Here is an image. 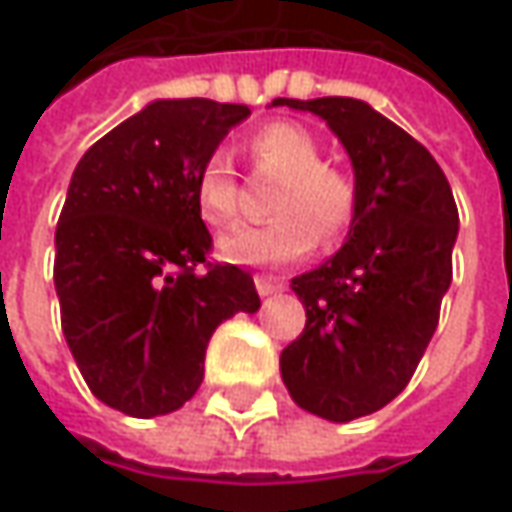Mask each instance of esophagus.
Here are the masks:
<instances>
[{
	"mask_svg": "<svg viewBox=\"0 0 512 512\" xmlns=\"http://www.w3.org/2000/svg\"><path fill=\"white\" fill-rule=\"evenodd\" d=\"M256 291H259V296L279 294V291H285V282L276 276H256Z\"/></svg>",
	"mask_w": 512,
	"mask_h": 512,
	"instance_id": "obj_1",
	"label": "esophagus"
}]
</instances>
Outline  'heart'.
<instances>
[{"label": "heart", "instance_id": "1", "mask_svg": "<svg viewBox=\"0 0 512 512\" xmlns=\"http://www.w3.org/2000/svg\"><path fill=\"white\" fill-rule=\"evenodd\" d=\"M259 167L282 175L268 224H242L218 239V253L236 265H288L308 256L317 244L334 242L354 218V181L337 167L322 164L317 138L299 123H268L250 138ZM195 204L210 227L239 218L242 192L227 155H210L195 178Z\"/></svg>", "mask_w": 512, "mask_h": 512}]
</instances>
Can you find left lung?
Returning a JSON list of instances; mask_svg holds the SVG:
<instances>
[{
    "label": "left lung",
    "instance_id": "1",
    "mask_svg": "<svg viewBox=\"0 0 512 512\" xmlns=\"http://www.w3.org/2000/svg\"><path fill=\"white\" fill-rule=\"evenodd\" d=\"M328 123L354 169L345 244L294 276L305 331L279 357L299 409L345 423L392 403L421 363L452 282L458 210L426 146L354 97L288 100Z\"/></svg>",
    "mask_w": 512,
    "mask_h": 512
}]
</instances>
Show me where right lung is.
Here are the masks:
<instances>
[{"label": "right lung", "mask_w": 512, "mask_h": 512, "mask_svg": "<svg viewBox=\"0 0 512 512\" xmlns=\"http://www.w3.org/2000/svg\"><path fill=\"white\" fill-rule=\"evenodd\" d=\"M247 115L204 97L155 100L71 175L54 236L63 334L91 395L123 415L181 409L213 331L262 305L247 270L207 262L213 239L195 204L204 161Z\"/></svg>", "instance_id": "right-lung-1"}]
</instances>
